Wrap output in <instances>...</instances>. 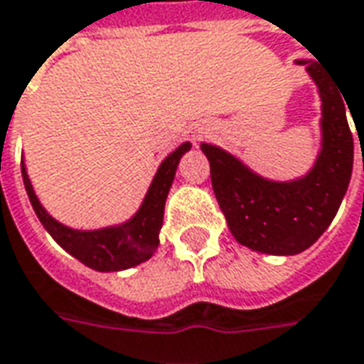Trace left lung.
Segmentation results:
<instances>
[{
    "label": "left lung",
    "instance_id": "left-lung-1",
    "mask_svg": "<svg viewBox=\"0 0 364 364\" xmlns=\"http://www.w3.org/2000/svg\"><path fill=\"white\" fill-rule=\"evenodd\" d=\"M297 65H306L321 96V151L309 173L294 181H270L225 149L200 144L210 164L215 197L232 236L250 250L276 256L304 252L323 235L353 173L345 96L317 60H297Z\"/></svg>",
    "mask_w": 364,
    "mask_h": 364
}]
</instances>
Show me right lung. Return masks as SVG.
<instances>
[{"label": "right lung", "mask_w": 364, "mask_h": 364, "mask_svg": "<svg viewBox=\"0 0 364 364\" xmlns=\"http://www.w3.org/2000/svg\"><path fill=\"white\" fill-rule=\"evenodd\" d=\"M191 144L185 141L175 149L173 154L165 157L164 164L159 165L154 181L147 189V195L138 213L129 218L128 223L98 230H75L60 225L58 220L50 217L37 199L29 175L21 161V175L25 183V191L29 195L35 215L39 217L41 225L47 228L58 246H63L68 254H73L76 260L85 266L98 272H120L134 268L141 262L151 258L159 246V230L164 225V208L167 193L171 189L175 171L179 159L185 151H189Z\"/></svg>", "instance_id": "1"}]
</instances>
